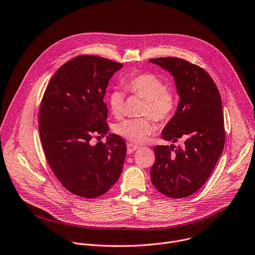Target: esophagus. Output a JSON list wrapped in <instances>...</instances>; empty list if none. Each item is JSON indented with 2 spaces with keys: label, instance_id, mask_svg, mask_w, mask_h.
<instances>
[{
  "label": "esophagus",
  "instance_id": "esophagus-1",
  "mask_svg": "<svg viewBox=\"0 0 255 255\" xmlns=\"http://www.w3.org/2000/svg\"><path fill=\"white\" fill-rule=\"evenodd\" d=\"M139 147L137 145H134V144H131V143H128L127 144V153L130 154L132 152H134L135 150H137Z\"/></svg>",
  "mask_w": 255,
  "mask_h": 255
}]
</instances>
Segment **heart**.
<instances>
[{
  "label": "heart",
  "mask_w": 255,
  "mask_h": 255,
  "mask_svg": "<svg viewBox=\"0 0 255 255\" xmlns=\"http://www.w3.org/2000/svg\"><path fill=\"white\" fill-rule=\"evenodd\" d=\"M126 89L132 94L145 99L143 114L150 115L138 119H126L115 126V132L132 143H144L157 130L156 123L170 119L177 106V97L173 90L166 88L164 82L153 74H140L128 79ZM125 94L122 90L113 89L108 95L111 113L119 118L124 112ZM152 117L151 118L150 116Z\"/></svg>",
  "instance_id": "heart-1"
}]
</instances>
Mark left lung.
Here are the masks:
<instances>
[{
  "label": "left lung",
  "mask_w": 255,
  "mask_h": 255,
  "mask_svg": "<svg viewBox=\"0 0 255 255\" xmlns=\"http://www.w3.org/2000/svg\"><path fill=\"white\" fill-rule=\"evenodd\" d=\"M173 76L180 97L173 117L162 130V139L184 146L157 145L150 176L154 187L171 198L195 193L212 173L224 147L225 132L219 91L209 74L174 57L150 59Z\"/></svg>",
  "instance_id": "8db88e82"
}]
</instances>
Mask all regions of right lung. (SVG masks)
<instances>
[{"label":"right lung","mask_w":255,"mask_h":255,"mask_svg":"<svg viewBox=\"0 0 255 255\" xmlns=\"http://www.w3.org/2000/svg\"><path fill=\"white\" fill-rule=\"evenodd\" d=\"M122 64L97 56H78L60 67L45 91L39 132L47 161L62 185L75 195L95 198L119 179L126 143L109 134L92 145L94 133L106 135V88Z\"/></svg>","instance_id":"obj_1"}]
</instances>
